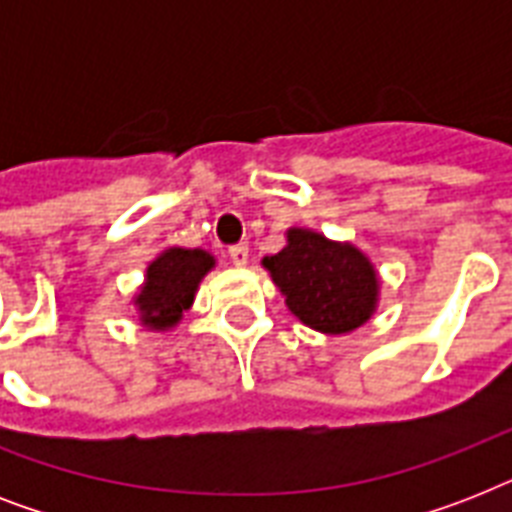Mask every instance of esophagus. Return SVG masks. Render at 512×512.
I'll return each mask as SVG.
<instances>
[{
  "mask_svg": "<svg viewBox=\"0 0 512 512\" xmlns=\"http://www.w3.org/2000/svg\"><path fill=\"white\" fill-rule=\"evenodd\" d=\"M228 255H231V263L236 268H244L249 263V247L247 244H236V247L228 249Z\"/></svg>",
  "mask_w": 512,
  "mask_h": 512,
  "instance_id": "obj_1",
  "label": "esophagus"
}]
</instances>
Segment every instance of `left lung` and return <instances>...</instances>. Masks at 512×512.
Segmentation results:
<instances>
[{
    "instance_id": "8db88e82",
    "label": "left lung",
    "mask_w": 512,
    "mask_h": 512,
    "mask_svg": "<svg viewBox=\"0 0 512 512\" xmlns=\"http://www.w3.org/2000/svg\"><path fill=\"white\" fill-rule=\"evenodd\" d=\"M263 268L281 289L289 311L321 335H348L377 311L380 276L350 241H332L311 228H289L287 247L263 257Z\"/></svg>"
}]
</instances>
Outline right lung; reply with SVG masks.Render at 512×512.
<instances>
[{"instance_id":"obj_1","label":"right lung","mask_w":512,"mask_h":512,"mask_svg":"<svg viewBox=\"0 0 512 512\" xmlns=\"http://www.w3.org/2000/svg\"><path fill=\"white\" fill-rule=\"evenodd\" d=\"M215 268V257L207 249L170 247L156 255L146 268V281L132 297L138 308L140 327L167 332L177 327L183 313L193 305L201 279Z\"/></svg>"}]
</instances>
